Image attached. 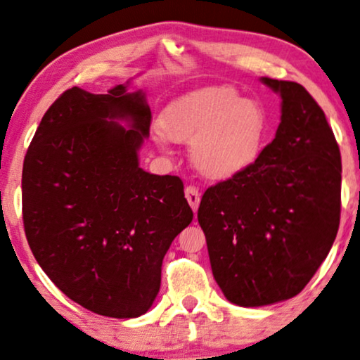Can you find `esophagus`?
I'll list each match as a JSON object with an SVG mask.
<instances>
[{
  "mask_svg": "<svg viewBox=\"0 0 360 360\" xmlns=\"http://www.w3.org/2000/svg\"><path fill=\"white\" fill-rule=\"evenodd\" d=\"M184 194H186V199H188L189 206L193 207V211L194 212L198 211L199 201H201V194H199V189L195 188V186H188V188H186V191H184Z\"/></svg>",
  "mask_w": 360,
  "mask_h": 360,
  "instance_id": "1",
  "label": "esophagus"
}]
</instances>
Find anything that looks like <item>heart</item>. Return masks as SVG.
Segmentation results:
<instances>
[{
    "label": "heart",
    "mask_w": 360,
    "mask_h": 360,
    "mask_svg": "<svg viewBox=\"0 0 360 360\" xmlns=\"http://www.w3.org/2000/svg\"><path fill=\"white\" fill-rule=\"evenodd\" d=\"M161 133L191 143V161L209 179H229L261 159L269 117L261 103L245 99L233 86H202L181 94L162 109Z\"/></svg>",
    "instance_id": "1"
}]
</instances>
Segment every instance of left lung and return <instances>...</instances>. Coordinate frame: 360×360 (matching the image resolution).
Segmentation results:
<instances>
[{"mask_svg":"<svg viewBox=\"0 0 360 360\" xmlns=\"http://www.w3.org/2000/svg\"><path fill=\"white\" fill-rule=\"evenodd\" d=\"M277 93L276 138L251 169L207 188L198 209L211 269L226 299L269 306L306 288L340 221V153L324 111L292 81Z\"/></svg>","mask_w":360,"mask_h":360,"instance_id":"left-lung-1","label":"left lung"}]
</instances>
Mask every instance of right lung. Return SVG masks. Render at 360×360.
Wrapping results in <instances>:
<instances>
[{
    "instance_id": "right-lung-1",
    "label": "right lung",
    "mask_w": 360,
    "mask_h": 360,
    "mask_svg": "<svg viewBox=\"0 0 360 360\" xmlns=\"http://www.w3.org/2000/svg\"><path fill=\"white\" fill-rule=\"evenodd\" d=\"M127 88L65 91L36 129L21 179L25 233L41 269L71 301L116 319L149 311L162 259L193 221L183 181L139 167L151 109L143 91Z\"/></svg>"
}]
</instances>
